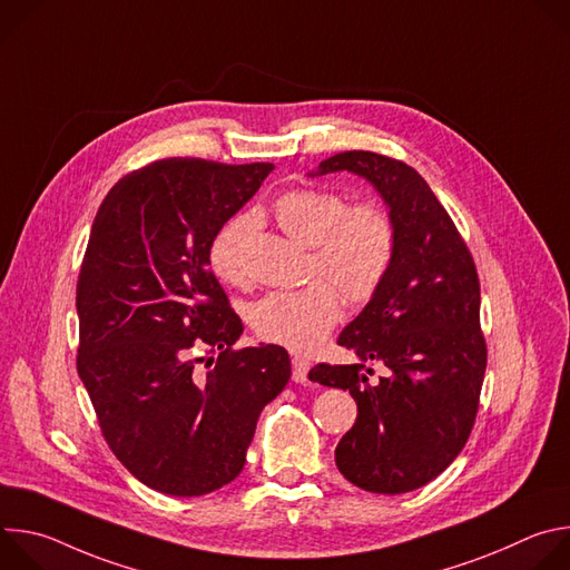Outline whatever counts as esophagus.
<instances>
[{
  "instance_id": "esophagus-1",
  "label": "esophagus",
  "mask_w": 570,
  "mask_h": 570,
  "mask_svg": "<svg viewBox=\"0 0 570 570\" xmlns=\"http://www.w3.org/2000/svg\"><path fill=\"white\" fill-rule=\"evenodd\" d=\"M291 363H293V381H295V383H306L311 363H308L306 358H302V356H293Z\"/></svg>"
}]
</instances>
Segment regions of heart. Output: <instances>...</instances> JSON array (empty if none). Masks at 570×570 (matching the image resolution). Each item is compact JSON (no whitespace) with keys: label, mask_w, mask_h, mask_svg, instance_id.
I'll return each mask as SVG.
<instances>
[{"label":"heart","mask_w":570,"mask_h":570,"mask_svg":"<svg viewBox=\"0 0 570 570\" xmlns=\"http://www.w3.org/2000/svg\"><path fill=\"white\" fill-rule=\"evenodd\" d=\"M273 214L277 225L311 248V282L297 291H275L257 299L250 324L259 338L293 352L317 347L347 304H365L383 284L394 257V225L376 203L350 205L332 189L297 187L282 194ZM257 232L253 214H236L212 240L209 264L218 279L232 286L250 282V240Z\"/></svg>","instance_id":"b5f03b06"}]
</instances>
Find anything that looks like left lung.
<instances>
[{
    "mask_svg": "<svg viewBox=\"0 0 570 570\" xmlns=\"http://www.w3.org/2000/svg\"><path fill=\"white\" fill-rule=\"evenodd\" d=\"M367 178L390 207L392 266L338 338L361 363H317L308 379L350 390L354 426L336 446L341 473L365 492L405 494L438 478L464 449L480 401L487 343L473 257L426 180L401 159L345 150L317 174ZM365 360L387 377L370 382Z\"/></svg>",
    "mask_w": 570,
    "mask_h": 570,
    "instance_id": "1",
    "label": "left lung"
}]
</instances>
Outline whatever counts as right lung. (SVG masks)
<instances>
[{
    "mask_svg": "<svg viewBox=\"0 0 570 570\" xmlns=\"http://www.w3.org/2000/svg\"><path fill=\"white\" fill-rule=\"evenodd\" d=\"M273 169L157 159L124 176L92 223L76 367L108 446L155 492L203 497L234 480L291 379L284 347H234L243 322L209 268L214 236Z\"/></svg>",
    "mask_w": 570,
    "mask_h": 570,
    "instance_id": "1",
    "label": "right lung"
}]
</instances>
